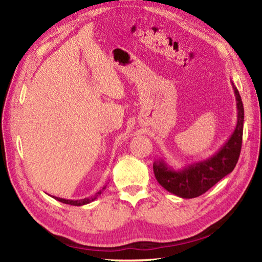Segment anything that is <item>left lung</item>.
<instances>
[{
  "label": "left lung",
  "mask_w": 262,
  "mask_h": 262,
  "mask_svg": "<svg viewBox=\"0 0 262 262\" xmlns=\"http://www.w3.org/2000/svg\"><path fill=\"white\" fill-rule=\"evenodd\" d=\"M231 83L237 103V125L219 151L209 158L187 164L178 170L168 165L163 158L154 162L155 177L167 192L183 199L200 196L233 171L242 149L244 106L237 88Z\"/></svg>",
  "instance_id": "obj_1"
}]
</instances>
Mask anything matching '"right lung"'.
Segmentation results:
<instances>
[{"label": "right lung", "mask_w": 262, "mask_h": 262, "mask_svg": "<svg viewBox=\"0 0 262 262\" xmlns=\"http://www.w3.org/2000/svg\"><path fill=\"white\" fill-rule=\"evenodd\" d=\"M105 188H106V186H104V187L101 188L99 192H97L94 195V196L84 198V199H81V200H67V199H62V198H57V196H53V198H54L55 200H57V201H60L62 203H67V205H70V206H84V205H88V203H90L92 201H95Z\"/></svg>", "instance_id": "right-lung-1"}]
</instances>
